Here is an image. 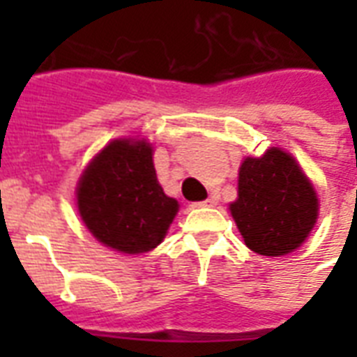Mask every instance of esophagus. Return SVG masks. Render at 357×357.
Here are the masks:
<instances>
[{"instance_id":"esophagus-1","label":"esophagus","mask_w":357,"mask_h":357,"mask_svg":"<svg viewBox=\"0 0 357 357\" xmlns=\"http://www.w3.org/2000/svg\"><path fill=\"white\" fill-rule=\"evenodd\" d=\"M215 206H217V200H215V198H207V200L198 202V204H196V207H215Z\"/></svg>"}]
</instances>
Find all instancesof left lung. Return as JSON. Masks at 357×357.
Instances as JSON below:
<instances>
[{
    "mask_svg": "<svg viewBox=\"0 0 357 357\" xmlns=\"http://www.w3.org/2000/svg\"><path fill=\"white\" fill-rule=\"evenodd\" d=\"M229 211L244 243L255 254H291L319 217V198L291 153L271 148L246 157L238 168V196Z\"/></svg>",
    "mask_w": 357,
    "mask_h": 357,
    "instance_id": "left-lung-1",
    "label": "left lung"
}]
</instances>
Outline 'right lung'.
<instances>
[{"mask_svg":"<svg viewBox=\"0 0 357 357\" xmlns=\"http://www.w3.org/2000/svg\"><path fill=\"white\" fill-rule=\"evenodd\" d=\"M150 142L116 139L98 153L77 183V209L94 237L123 254L162 243L179 204L157 181Z\"/></svg>","mask_w":357,"mask_h":357,"instance_id":"right-lung-1","label":"right lung"}]
</instances>
